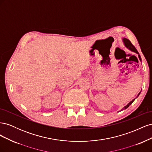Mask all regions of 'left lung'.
<instances>
[{
  "mask_svg": "<svg viewBox=\"0 0 152 152\" xmlns=\"http://www.w3.org/2000/svg\"><path fill=\"white\" fill-rule=\"evenodd\" d=\"M124 43H125V45H126V46L129 49H130L131 50H132V51H133V52H135V53H137L138 54V56H139V58H140V60L141 61V57H140V55L139 54V53H138V52H137V49H136V48L134 46V45H132V44L131 42V41L129 40V39H127L126 38H124ZM141 93V92H140ZM140 93L138 94V95H137V96H138L139 95H140ZM135 100V99H132L131 102H130V103H129L125 107H124L121 111H122L123 110H125V109H126V108H127L129 107V106L132 103V102H134V101Z\"/></svg>",
  "mask_w": 152,
  "mask_h": 152,
  "instance_id": "left-lung-1",
  "label": "left lung"
}]
</instances>
